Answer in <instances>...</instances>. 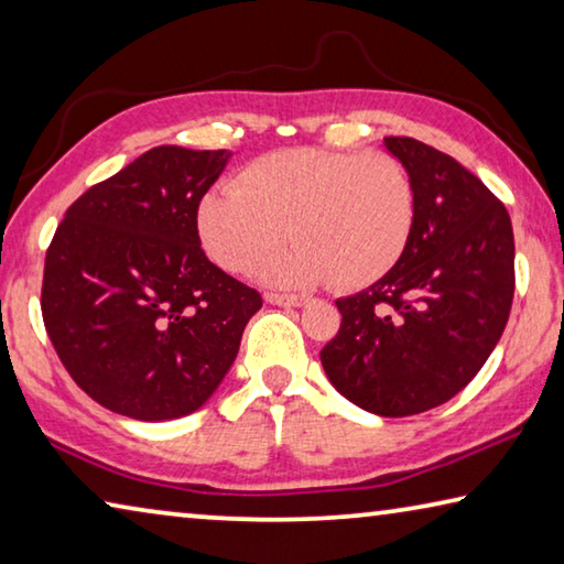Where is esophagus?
<instances>
[{"instance_id":"obj_1","label":"esophagus","mask_w":564,"mask_h":564,"mask_svg":"<svg viewBox=\"0 0 564 564\" xmlns=\"http://www.w3.org/2000/svg\"><path fill=\"white\" fill-rule=\"evenodd\" d=\"M265 301L273 303V306H303L306 303V296H289V293H265Z\"/></svg>"}]
</instances>
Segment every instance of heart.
Listing matches in <instances>:
<instances>
[{"label":"heart","mask_w":564,"mask_h":564,"mask_svg":"<svg viewBox=\"0 0 564 564\" xmlns=\"http://www.w3.org/2000/svg\"><path fill=\"white\" fill-rule=\"evenodd\" d=\"M414 218V183L394 155L289 148L248 163L234 187L205 195L198 234L220 268L248 273L291 230L299 243L268 258L263 281L361 289L399 263Z\"/></svg>","instance_id":"heart-1"}]
</instances>
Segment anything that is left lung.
<instances>
[{"instance_id":"left-lung-1","label":"left lung","mask_w":564,"mask_h":564,"mask_svg":"<svg viewBox=\"0 0 564 564\" xmlns=\"http://www.w3.org/2000/svg\"><path fill=\"white\" fill-rule=\"evenodd\" d=\"M414 183L416 218L404 256L354 296L321 351L328 381L379 416L422 414L485 366L514 296L512 220L457 160L414 138H383Z\"/></svg>"}]
</instances>
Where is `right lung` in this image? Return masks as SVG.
<instances>
[{
  "label": "right lung",
  "instance_id": "1",
  "mask_svg": "<svg viewBox=\"0 0 564 564\" xmlns=\"http://www.w3.org/2000/svg\"><path fill=\"white\" fill-rule=\"evenodd\" d=\"M234 153L160 145L69 205L44 258L42 318L77 387L115 414L198 411L261 293L200 248L198 205Z\"/></svg>",
  "mask_w": 564,
  "mask_h": 564
}]
</instances>
